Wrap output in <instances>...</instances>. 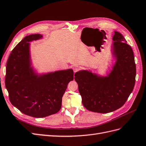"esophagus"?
I'll return each instance as SVG.
<instances>
[{
  "label": "esophagus",
  "mask_w": 146,
  "mask_h": 146,
  "mask_svg": "<svg viewBox=\"0 0 146 146\" xmlns=\"http://www.w3.org/2000/svg\"><path fill=\"white\" fill-rule=\"evenodd\" d=\"M79 69H80L79 67H78V66H76V65H75V66H73V70H74V72H77Z\"/></svg>",
  "instance_id": "esophagus-1"
}]
</instances>
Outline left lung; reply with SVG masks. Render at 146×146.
<instances>
[{
	"instance_id": "8db88e82",
	"label": "left lung",
	"mask_w": 146,
	"mask_h": 146,
	"mask_svg": "<svg viewBox=\"0 0 146 146\" xmlns=\"http://www.w3.org/2000/svg\"><path fill=\"white\" fill-rule=\"evenodd\" d=\"M112 40L115 62L107 75L102 76L90 70L75 74L82 103L90 111L106 113L120 108L135 86L136 64L133 50L121 33L114 31Z\"/></svg>"
}]
</instances>
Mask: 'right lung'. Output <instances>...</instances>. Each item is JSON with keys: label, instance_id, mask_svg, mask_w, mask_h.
Wrapping results in <instances>:
<instances>
[{"label": "right lung", "instance_id": "right-lung-1", "mask_svg": "<svg viewBox=\"0 0 146 146\" xmlns=\"http://www.w3.org/2000/svg\"><path fill=\"white\" fill-rule=\"evenodd\" d=\"M42 38L40 34L24 37L10 54L6 69L5 86L10 102L23 113L35 118L58 112L68 84L74 80L72 69L42 74L35 69L29 42Z\"/></svg>", "mask_w": 146, "mask_h": 146}]
</instances>
